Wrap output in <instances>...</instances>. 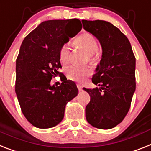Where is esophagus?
I'll return each instance as SVG.
<instances>
[{"label": "esophagus", "mask_w": 151, "mask_h": 151, "mask_svg": "<svg viewBox=\"0 0 151 151\" xmlns=\"http://www.w3.org/2000/svg\"><path fill=\"white\" fill-rule=\"evenodd\" d=\"M77 89H78V90H79V91H82V86H81V84H77Z\"/></svg>", "instance_id": "34e87169"}]
</instances>
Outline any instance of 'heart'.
I'll return each mask as SVG.
<instances>
[{"mask_svg": "<svg viewBox=\"0 0 151 151\" xmlns=\"http://www.w3.org/2000/svg\"><path fill=\"white\" fill-rule=\"evenodd\" d=\"M76 45L83 48L86 53L89 54L90 58H93L95 53L98 50V42L92 34L86 32L77 38ZM60 61L62 64L66 65L70 59V48L68 45H65L61 47L59 52ZM92 74L91 68L89 67L71 66L68 68L67 76L68 79L78 83H83Z\"/></svg>", "mask_w": 151, "mask_h": 151, "instance_id": "b5f03b06", "label": "heart"}]
</instances>
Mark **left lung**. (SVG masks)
I'll return each mask as SVG.
<instances>
[{"label":"left lung","mask_w":151,"mask_h":151,"mask_svg":"<svg viewBox=\"0 0 151 151\" xmlns=\"http://www.w3.org/2000/svg\"><path fill=\"white\" fill-rule=\"evenodd\" d=\"M83 29L99 40L103 54L92 82L83 88L90 96L86 119L92 126L110 129L121 123L135 91V57L128 38L109 22L82 20Z\"/></svg>","instance_id":"8db88e82"}]
</instances>
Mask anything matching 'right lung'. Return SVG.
Listing matches in <instances>:
<instances>
[{
    "mask_svg": "<svg viewBox=\"0 0 151 151\" xmlns=\"http://www.w3.org/2000/svg\"><path fill=\"white\" fill-rule=\"evenodd\" d=\"M72 26L76 30L68 34L67 29ZM81 29L77 19L44 21L21 44L16 61L15 91L22 112L36 128H49L59 124L66 104L78 94L74 81L66 78L55 86L51 81L61 74L58 72L60 49Z\"/></svg>",
    "mask_w": 151,
    "mask_h": 151,
    "instance_id": "right-lung-1",
    "label": "right lung"
}]
</instances>
